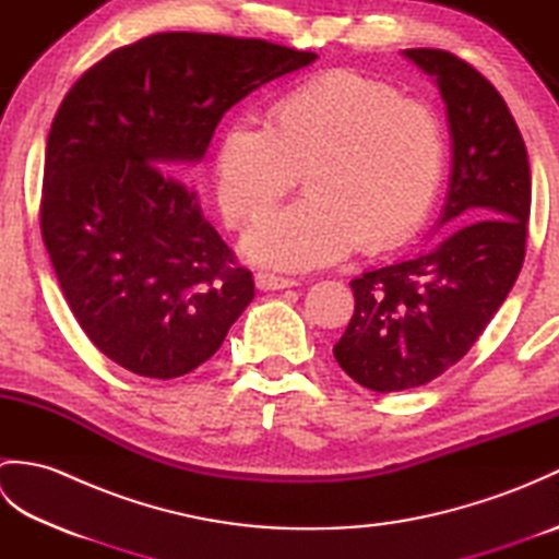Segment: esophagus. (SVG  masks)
<instances>
[{
  "mask_svg": "<svg viewBox=\"0 0 559 559\" xmlns=\"http://www.w3.org/2000/svg\"><path fill=\"white\" fill-rule=\"evenodd\" d=\"M254 283L259 290H283V288L298 286V281L286 278V276H276V273H269V271H259L254 276Z\"/></svg>",
  "mask_w": 559,
  "mask_h": 559,
  "instance_id": "obj_1",
  "label": "esophagus"
}]
</instances>
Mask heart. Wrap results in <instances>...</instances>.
<instances>
[{
  "label": "heart",
  "instance_id": "1",
  "mask_svg": "<svg viewBox=\"0 0 559 559\" xmlns=\"http://www.w3.org/2000/svg\"><path fill=\"white\" fill-rule=\"evenodd\" d=\"M444 129L389 83L329 71L288 91L259 127L223 129L213 156L218 206L233 228L257 223L298 185L307 194L247 235L254 261L317 269L389 252L423 228L442 185Z\"/></svg>",
  "mask_w": 559,
  "mask_h": 559
}]
</instances>
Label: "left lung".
I'll return each mask as SVG.
<instances>
[{
  "label": "left lung",
  "mask_w": 559,
  "mask_h": 559,
  "mask_svg": "<svg viewBox=\"0 0 559 559\" xmlns=\"http://www.w3.org/2000/svg\"><path fill=\"white\" fill-rule=\"evenodd\" d=\"M447 103L451 180L430 252L350 281L355 312L334 346L343 372L372 391L415 389L471 350L526 257L531 168L504 98L447 50L403 52Z\"/></svg>",
  "instance_id": "8db88e82"
}]
</instances>
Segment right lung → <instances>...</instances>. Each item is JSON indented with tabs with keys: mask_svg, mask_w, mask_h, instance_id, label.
<instances>
[{
	"mask_svg": "<svg viewBox=\"0 0 559 559\" xmlns=\"http://www.w3.org/2000/svg\"><path fill=\"white\" fill-rule=\"evenodd\" d=\"M314 52L218 33L117 47L69 88L47 136L40 230L83 334L124 370L206 362L254 298L189 185L221 117Z\"/></svg>",
	"mask_w": 559,
	"mask_h": 559,
	"instance_id": "1",
	"label": "right lung"
}]
</instances>
